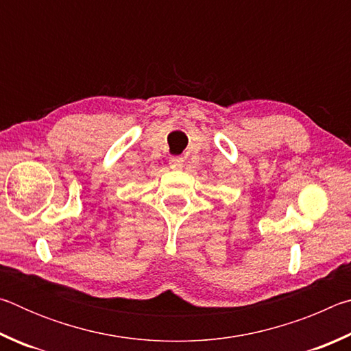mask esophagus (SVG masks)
<instances>
[{
    "instance_id": "1",
    "label": "esophagus",
    "mask_w": 351,
    "mask_h": 351,
    "mask_svg": "<svg viewBox=\"0 0 351 351\" xmlns=\"http://www.w3.org/2000/svg\"><path fill=\"white\" fill-rule=\"evenodd\" d=\"M169 164H170V169H173V170H180V169H182L184 159H182V158H178V156H173V158H170Z\"/></svg>"
}]
</instances>
